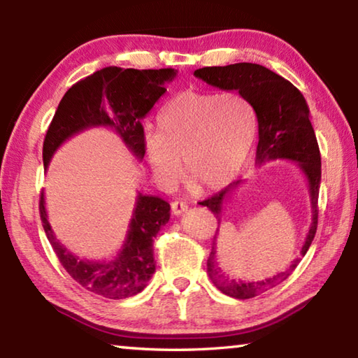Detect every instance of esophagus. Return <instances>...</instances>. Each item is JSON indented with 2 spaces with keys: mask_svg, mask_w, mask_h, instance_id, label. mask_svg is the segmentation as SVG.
Listing matches in <instances>:
<instances>
[{
  "mask_svg": "<svg viewBox=\"0 0 358 358\" xmlns=\"http://www.w3.org/2000/svg\"><path fill=\"white\" fill-rule=\"evenodd\" d=\"M171 208H172V213L175 216H180V215H183L185 211L187 210V203L186 202H181V201H173L171 203Z\"/></svg>",
  "mask_w": 358,
  "mask_h": 358,
  "instance_id": "1",
  "label": "esophagus"
}]
</instances>
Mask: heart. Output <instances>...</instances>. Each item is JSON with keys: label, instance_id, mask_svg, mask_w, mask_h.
I'll use <instances>...</instances> for the list:
<instances>
[{"label": "heart", "instance_id": "b5f03b06", "mask_svg": "<svg viewBox=\"0 0 358 358\" xmlns=\"http://www.w3.org/2000/svg\"><path fill=\"white\" fill-rule=\"evenodd\" d=\"M256 138L251 106L235 94L187 90L157 115V132L143 136V153L161 181L185 180L196 191L227 186L245 167Z\"/></svg>", "mask_w": 358, "mask_h": 358}]
</instances>
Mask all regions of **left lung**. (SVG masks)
Segmentation results:
<instances>
[{
    "label": "left lung",
    "mask_w": 358,
    "mask_h": 358,
    "mask_svg": "<svg viewBox=\"0 0 358 358\" xmlns=\"http://www.w3.org/2000/svg\"><path fill=\"white\" fill-rule=\"evenodd\" d=\"M194 76L211 87L224 92H237L246 102H250L257 117L259 143L256 151V164L262 166L268 161L286 159L296 162L305 175L310 187L311 199V224L305 243L301 246V256L310 250L317 230V199L320 187V153L316 134L310 121V108L306 99L292 83L265 66L252 63H237L229 66H211L194 71ZM241 180L224 187L221 192L203 201L221 224L222 207ZM300 259L296 257L286 271L262 281H243L224 273L216 256V237L207 260L210 280L222 294L234 299H252L265 292L276 284L286 280L292 273Z\"/></svg>",
    "instance_id": "1"
}]
</instances>
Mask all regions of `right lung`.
<instances>
[{"instance_id":"add662e5","label":"right lung","mask_w":358,"mask_h":358,"mask_svg":"<svg viewBox=\"0 0 358 358\" xmlns=\"http://www.w3.org/2000/svg\"><path fill=\"white\" fill-rule=\"evenodd\" d=\"M175 69H123L108 66L66 92L48 126L42 161L47 171L62 145L92 128H108L137 161L143 159L142 120L164 94ZM41 221L59 262L71 278L90 292L110 300L128 299L147 287L156 270L153 238L171 217V205L157 196L137 194L124 243L112 260L78 259L59 243L47 220L44 192L39 201Z\"/></svg>"}]
</instances>
